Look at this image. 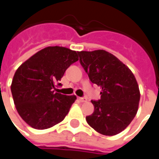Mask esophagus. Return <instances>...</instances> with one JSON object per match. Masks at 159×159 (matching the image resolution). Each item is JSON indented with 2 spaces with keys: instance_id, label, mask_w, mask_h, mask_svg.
Listing matches in <instances>:
<instances>
[{
  "instance_id": "esophagus-1",
  "label": "esophagus",
  "mask_w": 159,
  "mask_h": 159,
  "mask_svg": "<svg viewBox=\"0 0 159 159\" xmlns=\"http://www.w3.org/2000/svg\"><path fill=\"white\" fill-rule=\"evenodd\" d=\"M77 99L80 102H86L87 101V98H85V97H78Z\"/></svg>"
}]
</instances>
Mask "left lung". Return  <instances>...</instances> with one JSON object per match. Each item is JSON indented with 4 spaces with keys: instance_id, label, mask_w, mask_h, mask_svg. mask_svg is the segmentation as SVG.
Segmentation results:
<instances>
[{
    "instance_id": "obj_1",
    "label": "left lung",
    "mask_w": 159,
    "mask_h": 159,
    "mask_svg": "<svg viewBox=\"0 0 159 159\" xmlns=\"http://www.w3.org/2000/svg\"><path fill=\"white\" fill-rule=\"evenodd\" d=\"M79 61L91 83L100 86V99L87 123L101 134L115 135L125 129L138 111L140 90L132 71L105 50L78 52Z\"/></svg>"
}]
</instances>
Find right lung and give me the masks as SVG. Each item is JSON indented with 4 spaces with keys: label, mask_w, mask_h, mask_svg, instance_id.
Here are the masks:
<instances>
[{
    "label": "right lung",
    "mask_w": 159,
    "mask_h": 159,
    "mask_svg": "<svg viewBox=\"0 0 159 159\" xmlns=\"http://www.w3.org/2000/svg\"><path fill=\"white\" fill-rule=\"evenodd\" d=\"M78 60L76 51L48 47L23 63L16 70L12 85L13 101L19 116L36 129H46L64 120L75 95L59 93L56 87L66 70Z\"/></svg>",
    "instance_id": "add662e5"
}]
</instances>
